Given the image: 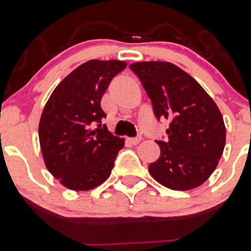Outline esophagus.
Here are the masks:
<instances>
[{"label": "esophagus", "mask_w": 251, "mask_h": 251, "mask_svg": "<svg viewBox=\"0 0 251 251\" xmlns=\"http://www.w3.org/2000/svg\"><path fill=\"white\" fill-rule=\"evenodd\" d=\"M141 137H136V138H126V141L128 142L130 144H132V146H137V144L141 142Z\"/></svg>", "instance_id": "obj_1"}]
</instances>
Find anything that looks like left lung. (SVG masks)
I'll return each mask as SVG.
<instances>
[{
    "label": "left lung",
    "instance_id": "obj_1",
    "mask_svg": "<svg viewBox=\"0 0 251 251\" xmlns=\"http://www.w3.org/2000/svg\"><path fill=\"white\" fill-rule=\"evenodd\" d=\"M130 68L151 100L155 117L168 119V141H157L160 157L149 173L163 186L186 191L202 185L223 155L226 127L212 97L185 71L165 61L134 62Z\"/></svg>",
    "mask_w": 251,
    "mask_h": 251
}]
</instances>
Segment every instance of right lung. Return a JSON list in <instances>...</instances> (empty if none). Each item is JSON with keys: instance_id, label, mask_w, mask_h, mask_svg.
<instances>
[{"instance_id": "obj_1", "label": "right lung", "mask_w": 251, "mask_h": 251, "mask_svg": "<svg viewBox=\"0 0 251 251\" xmlns=\"http://www.w3.org/2000/svg\"><path fill=\"white\" fill-rule=\"evenodd\" d=\"M125 67L120 60L83 63L55 88L44 105L38 127L44 163L67 189L88 191L112 173L125 139L102 127L101 99Z\"/></svg>"}]
</instances>
